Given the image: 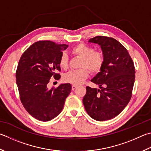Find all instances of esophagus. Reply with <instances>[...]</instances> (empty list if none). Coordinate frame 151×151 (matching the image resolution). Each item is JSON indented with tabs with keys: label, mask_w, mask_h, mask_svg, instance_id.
Masks as SVG:
<instances>
[{
	"label": "esophagus",
	"mask_w": 151,
	"mask_h": 151,
	"mask_svg": "<svg viewBox=\"0 0 151 151\" xmlns=\"http://www.w3.org/2000/svg\"><path fill=\"white\" fill-rule=\"evenodd\" d=\"M76 88H77V86H76V85H73L72 86V90H75Z\"/></svg>",
	"instance_id": "34e87169"
}]
</instances>
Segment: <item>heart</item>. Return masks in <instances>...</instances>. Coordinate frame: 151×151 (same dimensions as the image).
<instances>
[{
  "instance_id": "1",
  "label": "heart",
  "mask_w": 151,
  "mask_h": 151,
  "mask_svg": "<svg viewBox=\"0 0 151 151\" xmlns=\"http://www.w3.org/2000/svg\"><path fill=\"white\" fill-rule=\"evenodd\" d=\"M72 53L81 59L79 65L81 69L70 70L63 76V81L65 83L73 85H79L86 79L89 75V71L93 74L100 72L102 68L104 62V56L102 52L94 51L90 46L80 43L71 50ZM59 66L63 69L68 67V57L63 53L59 59Z\"/></svg>"
}]
</instances>
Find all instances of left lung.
Segmentation results:
<instances>
[{
  "instance_id": "8db88e82",
  "label": "left lung",
  "mask_w": 151,
  "mask_h": 151,
  "mask_svg": "<svg viewBox=\"0 0 151 151\" xmlns=\"http://www.w3.org/2000/svg\"><path fill=\"white\" fill-rule=\"evenodd\" d=\"M88 42L100 46L104 62L100 72L91 80L100 89L87 86L83 102L92 118L106 121L119 115L130 101L135 78V66L127 49L114 38L96 36Z\"/></svg>"
}]
</instances>
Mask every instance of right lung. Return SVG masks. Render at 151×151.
Returning a JSON list of instances; mask_svg holds the SVG:
<instances>
[{"label":"right lung","mask_w":151,"mask_h":151,"mask_svg":"<svg viewBox=\"0 0 151 151\" xmlns=\"http://www.w3.org/2000/svg\"><path fill=\"white\" fill-rule=\"evenodd\" d=\"M67 45L51 41H39L29 47L21 56L16 73L21 102L34 118L48 122L61 113L71 85L61 84L49 89L50 78L61 77L59 59Z\"/></svg>","instance_id":"add662e5"}]
</instances>
